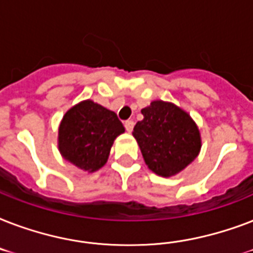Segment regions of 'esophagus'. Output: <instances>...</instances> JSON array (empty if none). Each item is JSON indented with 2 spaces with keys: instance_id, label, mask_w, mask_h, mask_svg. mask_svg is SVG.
Returning <instances> with one entry per match:
<instances>
[{
  "instance_id": "1",
  "label": "esophagus",
  "mask_w": 253,
  "mask_h": 253,
  "mask_svg": "<svg viewBox=\"0 0 253 253\" xmlns=\"http://www.w3.org/2000/svg\"><path fill=\"white\" fill-rule=\"evenodd\" d=\"M134 121H131V119H128V121H126L125 122V127H126V130L128 131V132H131L132 131V128H134Z\"/></svg>"
}]
</instances>
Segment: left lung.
<instances>
[{
    "label": "left lung",
    "mask_w": 253,
    "mask_h": 253,
    "mask_svg": "<svg viewBox=\"0 0 253 253\" xmlns=\"http://www.w3.org/2000/svg\"><path fill=\"white\" fill-rule=\"evenodd\" d=\"M142 114L144 118L135 125L132 135L152 172L170 177L198 156L200 131L186 111L159 99L142 109Z\"/></svg>",
    "instance_id": "obj_1"
}]
</instances>
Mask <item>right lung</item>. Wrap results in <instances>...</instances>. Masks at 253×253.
I'll use <instances>...</instances> for the list:
<instances>
[{
    "mask_svg": "<svg viewBox=\"0 0 253 253\" xmlns=\"http://www.w3.org/2000/svg\"><path fill=\"white\" fill-rule=\"evenodd\" d=\"M125 127L114 111L90 99L69 109L59 127V150L65 160L87 172L107 162L114 139Z\"/></svg>",
    "mask_w": 253,
    "mask_h": 253,
    "instance_id": "obj_1",
    "label": "right lung"
}]
</instances>
